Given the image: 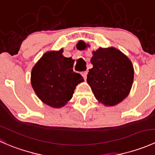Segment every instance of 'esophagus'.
Masks as SVG:
<instances>
[{
	"label": "esophagus",
	"instance_id": "obj_1",
	"mask_svg": "<svg viewBox=\"0 0 155 155\" xmlns=\"http://www.w3.org/2000/svg\"><path fill=\"white\" fill-rule=\"evenodd\" d=\"M87 71H84V72H82V76H83V78L85 80L87 79Z\"/></svg>",
	"mask_w": 155,
	"mask_h": 155
}]
</instances>
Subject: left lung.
I'll use <instances>...</instances> for the list:
<instances>
[{"mask_svg":"<svg viewBox=\"0 0 155 155\" xmlns=\"http://www.w3.org/2000/svg\"><path fill=\"white\" fill-rule=\"evenodd\" d=\"M92 54L93 68L87 76V83L100 103L106 107L117 105L129 94L134 82V66L124 53L114 47H101Z\"/></svg>","mask_w":155,"mask_h":155,"instance_id":"obj_1","label":"left lung"}]
</instances>
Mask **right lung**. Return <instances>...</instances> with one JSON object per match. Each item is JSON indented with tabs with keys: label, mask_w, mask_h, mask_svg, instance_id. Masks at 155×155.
Returning <instances> with one entry per match:
<instances>
[{
	"label": "right lung",
	"mask_w": 155,
	"mask_h": 155,
	"mask_svg": "<svg viewBox=\"0 0 155 155\" xmlns=\"http://www.w3.org/2000/svg\"><path fill=\"white\" fill-rule=\"evenodd\" d=\"M63 49L45 53L31 71V82L37 96L46 105L61 108L73 97L76 86L83 82L73 71L74 60L62 54Z\"/></svg>",
	"instance_id": "right-lung-1"
}]
</instances>
